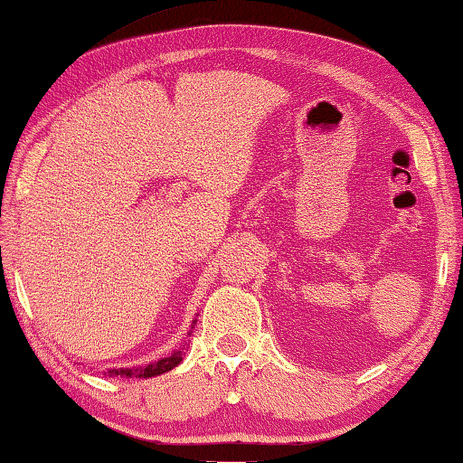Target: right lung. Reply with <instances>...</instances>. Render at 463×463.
I'll use <instances>...</instances> for the list:
<instances>
[{"label": "right lung", "mask_w": 463, "mask_h": 463, "mask_svg": "<svg viewBox=\"0 0 463 463\" xmlns=\"http://www.w3.org/2000/svg\"><path fill=\"white\" fill-rule=\"evenodd\" d=\"M194 324V322H193ZM182 361V351H174L170 357H164L160 361L151 363L147 367H137V369H109V375H120V377H156L160 373H165V371H172L176 365H180Z\"/></svg>", "instance_id": "right-lung-1"}]
</instances>
